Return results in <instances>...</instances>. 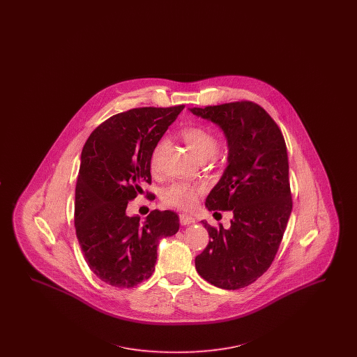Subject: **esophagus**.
I'll list each match as a JSON object with an SVG mask.
<instances>
[{
	"mask_svg": "<svg viewBox=\"0 0 357 357\" xmlns=\"http://www.w3.org/2000/svg\"><path fill=\"white\" fill-rule=\"evenodd\" d=\"M179 221L182 225H191V223L195 222V220L192 217L187 215V214H179Z\"/></svg>",
	"mask_w": 357,
	"mask_h": 357,
	"instance_id": "34e87169",
	"label": "esophagus"
}]
</instances>
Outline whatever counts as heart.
<instances>
[{"instance_id": "obj_1", "label": "heart", "mask_w": 357, "mask_h": 357, "mask_svg": "<svg viewBox=\"0 0 357 357\" xmlns=\"http://www.w3.org/2000/svg\"><path fill=\"white\" fill-rule=\"evenodd\" d=\"M181 136L185 140L188 149L195 153L201 160H206L211 158L218 147V137L215 132L202 124H191L187 126L182 131ZM165 146V142H159L150 159V166L155 170L158 166L159 155L162 153V149ZM204 192V187L201 185H190L185 182H176L167 187L162 194L163 204L181 208V210H191L195 207L198 202V197Z\"/></svg>"}]
</instances>
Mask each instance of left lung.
<instances>
[{"label":"left lung","instance_id":"1","mask_svg":"<svg viewBox=\"0 0 357 357\" xmlns=\"http://www.w3.org/2000/svg\"><path fill=\"white\" fill-rule=\"evenodd\" d=\"M191 112L220 124L229 143V165L206 207L234 214L230 229L202 221L210 241L195 268L217 288H245L271 268L291 213L285 139L272 116L249 100Z\"/></svg>","mask_w":357,"mask_h":357}]
</instances>
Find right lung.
Masks as SVG:
<instances>
[{
	"label": "right lung",
	"instance_id": "add662e5",
	"mask_svg": "<svg viewBox=\"0 0 357 357\" xmlns=\"http://www.w3.org/2000/svg\"><path fill=\"white\" fill-rule=\"evenodd\" d=\"M183 104L142 107L98 126L85 142L75 191V227L89 269L115 288H134L155 271L159 239L174 236L179 217L153 210L144 222L126 210L139 194H153L150 159Z\"/></svg>",
	"mask_w": 357,
	"mask_h": 357
}]
</instances>
